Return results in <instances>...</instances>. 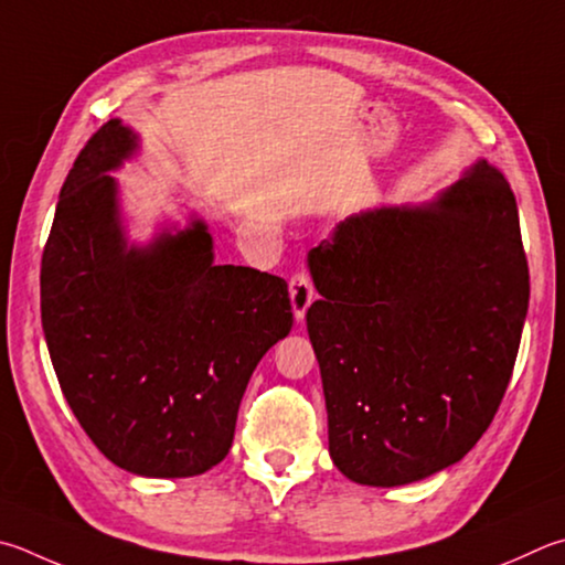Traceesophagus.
I'll return each instance as SVG.
<instances>
[{
	"label": "esophagus",
	"mask_w": 565,
	"mask_h": 565,
	"mask_svg": "<svg viewBox=\"0 0 565 565\" xmlns=\"http://www.w3.org/2000/svg\"><path fill=\"white\" fill-rule=\"evenodd\" d=\"M289 294H291V309H294L296 321H303V316H306V311H309V306L316 296L309 271H296L291 276Z\"/></svg>",
	"instance_id": "34e87169"
}]
</instances>
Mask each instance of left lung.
I'll return each instance as SVG.
<instances>
[{
  "label": "left lung",
  "instance_id": "8db88e82",
  "mask_svg": "<svg viewBox=\"0 0 565 565\" xmlns=\"http://www.w3.org/2000/svg\"><path fill=\"white\" fill-rule=\"evenodd\" d=\"M309 266L333 465L403 487L459 461L497 415L529 311L504 175L479 160L435 200L353 214Z\"/></svg>",
  "mask_w": 565,
  "mask_h": 565
}]
</instances>
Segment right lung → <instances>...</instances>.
I'll return each instance as SVG.
<instances>
[{
	"label": "right lung",
	"mask_w": 565,
	"mask_h": 565,
	"mask_svg": "<svg viewBox=\"0 0 565 565\" xmlns=\"http://www.w3.org/2000/svg\"><path fill=\"white\" fill-rule=\"evenodd\" d=\"M136 150L113 118L78 152L41 256V326L68 407L113 465L194 477L227 457L256 363L291 331L289 286L214 264L202 220L128 244L110 170Z\"/></svg>",
	"instance_id": "1"
}]
</instances>
